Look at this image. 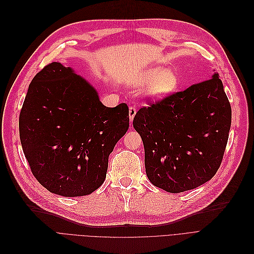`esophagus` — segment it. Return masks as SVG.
<instances>
[{
  "instance_id": "34e87169",
  "label": "esophagus",
  "mask_w": 254,
  "mask_h": 254,
  "mask_svg": "<svg viewBox=\"0 0 254 254\" xmlns=\"http://www.w3.org/2000/svg\"><path fill=\"white\" fill-rule=\"evenodd\" d=\"M135 115H136V108H135V106H130L129 107V118H130L131 122H132V120L134 119Z\"/></svg>"
}]
</instances>
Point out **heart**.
<instances>
[{
  "label": "heart",
  "mask_w": 254,
  "mask_h": 254,
  "mask_svg": "<svg viewBox=\"0 0 254 254\" xmlns=\"http://www.w3.org/2000/svg\"><path fill=\"white\" fill-rule=\"evenodd\" d=\"M139 86L150 84L148 87V95L154 99H163L173 94L180 86V78L171 70L162 72L161 69H152L142 75L137 81Z\"/></svg>",
  "instance_id": "b5f03b06"
}]
</instances>
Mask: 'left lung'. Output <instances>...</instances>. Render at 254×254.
I'll use <instances>...</instances> for the list:
<instances>
[{"instance_id":"obj_1","label":"left lung","mask_w":254,"mask_h":254,"mask_svg":"<svg viewBox=\"0 0 254 254\" xmlns=\"http://www.w3.org/2000/svg\"><path fill=\"white\" fill-rule=\"evenodd\" d=\"M148 105L136 113L133 127L150 182L171 193L208 182L221 164L232 123L218 73Z\"/></svg>"}]
</instances>
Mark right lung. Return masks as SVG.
Masks as SVG:
<instances>
[{
  "mask_svg": "<svg viewBox=\"0 0 254 254\" xmlns=\"http://www.w3.org/2000/svg\"><path fill=\"white\" fill-rule=\"evenodd\" d=\"M128 128L126 103L104 106L86 79L58 62L34 76L19 115L32 174L66 197L90 194L103 184L108 156Z\"/></svg>",
  "mask_w": 254,
  "mask_h": 254,
  "instance_id": "right-lung-1",
  "label": "right lung"
}]
</instances>
